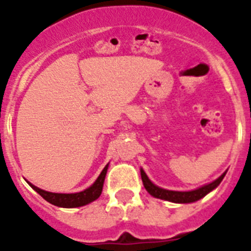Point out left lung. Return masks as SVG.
Here are the masks:
<instances>
[{
    "mask_svg": "<svg viewBox=\"0 0 251 251\" xmlns=\"http://www.w3.org/2000/svg\"><path fill=\"white\" fill-rule=\"evenodd\" d=\"M226 172H227V171H225L219 178H216L215 181H212V182L201 186V187L196 188V190H191V191H172V190H166V188L158 187V186L154 185V183L148 178V176L146 175L143 168H141V177L145 188L148 191V194L152 195L153 197L175 203H191L195 202V201H199L200 199L205 197L207 194H210L212 190H215V188L221 183L223 178L225 177Z\"/></svg>",
    "mask_w": 251,
    "mask_h": 251,
    "instance_id": "1",
    "label": "left lung"
}]
</instances>
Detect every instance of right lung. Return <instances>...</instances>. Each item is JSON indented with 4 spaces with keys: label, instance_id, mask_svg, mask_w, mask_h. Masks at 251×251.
I'll return each mask as SVG.
<instances>
[{
    "label": "right lung",
    "instance_id": "add662e5",
    "mask_svg": "<svg viewBox=\"0 0 251 251\" xmlns=\"http://www.w3.org/2000/svg\"><path fill=\"white\" fill-rule=\"evenodd\" d=\"M108 166H109V163L103 168V171L100 172L98 178L95 179V182L93 183L90 187L85 188L84 191L75 192V194H56V192H49V191H45V190H41V188L36 187V186L32 185L31 182H28V181L27 183L31 186V187L34 188L35 191H36L40 196L43 197V199H45L48 202H50L51 205L59 206V207H65V208L80 207V206L88 205V203L95 201L101 195L104 179H105L106 171H108Z\"/></svg>",
    "mask_w": 251,
    "mask_h": 251
}]
</instances>
